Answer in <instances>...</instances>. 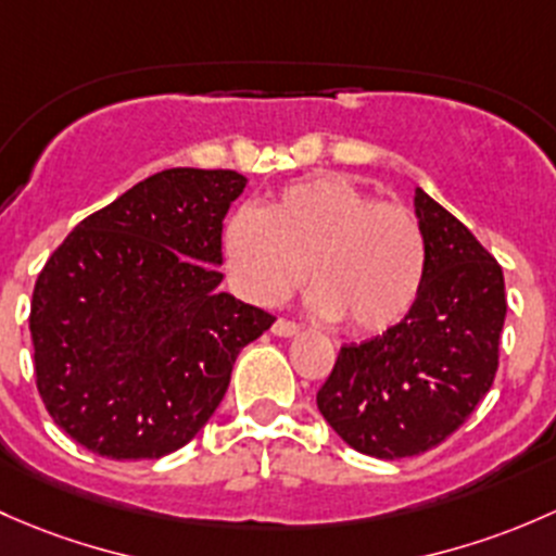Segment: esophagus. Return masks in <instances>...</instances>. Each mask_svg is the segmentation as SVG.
<instances>
[{"mask_svg":"<svg viewBox=\"0 0 556 556\" xmlns=\"http://www.w3.org/2000/svg\"><path fill=\"white\" fill-rule=\"evenodd\" d=\"M300 329L302 326L296 324V320H289V318H278L276 324H273V334H278V337H294V334H300Z\"/></svg>","mask_w":556,"mask_h":556,"instance_id":"1","label":"esophagus"}]
</instances>
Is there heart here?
<instances>
[{
    "instance_id": "obj_1",
    "label": "heart",
    "mask_w": 556,
    "mask_h": 556,
    "mask_svg": "<svg viewBox=\"0 0 556 556\" xmlns=\"http://www.w3.org/2000/svg\"><path fill=\"white\" fill-rule=\"evenodd\" d=\"M227 270L256 305H280L311 276L313 307L356 334L399 324L426 278V236L402 203L375 200L342 174L283 187L265 211L227 222Z\"/></svg>"
}]
</instances>
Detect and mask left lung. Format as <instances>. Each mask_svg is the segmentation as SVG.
<instances>
[{"mask_svg":"<svg viewBox=\"0 0 556 556\" xmlns=\"http://www.w3.org/2000/svg\"><path fill=\"white\" fill-rule=\"evenodd\" d=\"M426 278L409 313L362 345H342L320 386V415L364 455L399 460L442 444L497 371L506 286L495 256L417 187Z\"/></svg>","mask_w":556,"mask_h":556,"instance_id":"left-lung-1","label":"left lung"}]
</instances>
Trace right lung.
Wrapping results in <instances>:
<instances>
[{
	"label": "right lung",
	"instance_id": "right-lung-1",
	"mask_svg": "<svg viewBox=\"0 0 556 556\" xmlns=\"http://www.w3.org/2000/svg\"><path fill=\"white\" fill-rule=\"evenodd\" d=\"M238 170L168 168L90 214L34 283V377L55 426L112 460L192 442L276 316L222 283Z\"/></svg>",
	"mask_w": 556,
	"mask_h": 556
}]
</instances>
